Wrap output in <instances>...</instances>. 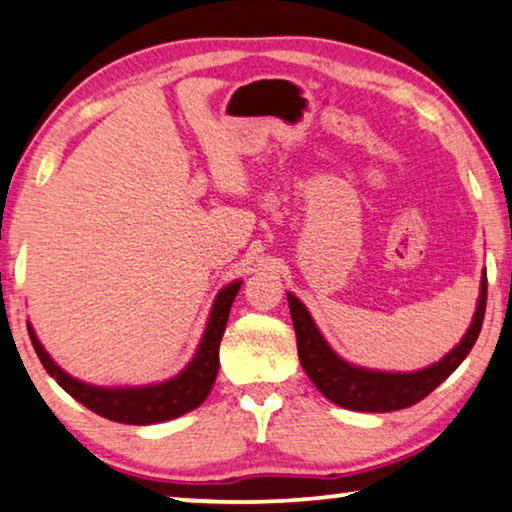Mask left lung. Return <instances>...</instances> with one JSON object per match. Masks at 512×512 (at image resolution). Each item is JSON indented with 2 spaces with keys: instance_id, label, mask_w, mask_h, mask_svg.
Here are the masks:
<instances>
[{
  "instance_id": "8db88e82",
  "label": "left lung",
  "mask_w": 512,
  "mask_h": 512,
  "mask_svg": "<svg viewBox=\"0 0 512 512\" xmlns=\"http://www.w3.org/2000/svg\"><path fill=\"white\" fill-rule=\"evenodd\" d=\"M287 304H290L294 334H297L301 366L313 385L341 408L359 410V413H390V410H401L422 401L469 355L485 320L487 271H482L480 297L462 341L438 362L417 371H376L350 364L348 359L331 350L308 308L292 292H287Z\"/></svg>"
}]
</instances>
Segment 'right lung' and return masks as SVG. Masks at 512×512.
I'll return each mask as SVG.
<instances>
[{
    "mask_svg": "<svg viewBox=\"0 0 512 512\" xmlns=\"http://www.w3.org/2000/svg\"><path fill=\"white\" fill-rule=\"evenodd\" d=\"M241 283L243 280H232V283L218 292L211 313H208L204 336H201L190 364L178 376L153 385L99 387L83 383V380L69 376L62 366L55 364V359L43 348L32 325H27V329H30L32 345L37 350L43 369L48 371V376L55 378V383L64 392L71 394L78 403H83L85 408H90L92 413L122 424L167 422L190 413L211 394L220 366V341L222 334H225L229 311H232L236 294L241 290Z\"/></svg>",
    "mask_w": 512,
    "mask_h": 512,
    "instance_id": "add662e5",
    "label": "right lung"
}]
</instances>
